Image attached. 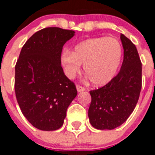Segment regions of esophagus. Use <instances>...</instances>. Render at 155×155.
Here are the masks:
<instances>
[{
    "instance_id": "esophagus-1",
    "label": "esophagus",
    "mask_w": 155,
    "mask_h": 155,
    "mask_svg": "<svg viewBox=\"0 0 155 155\" xmlns=\"http://www.w3.org/2000/svg\"><path fill=\"white\" fill-rule=\"evenodd\" d=\"M76 88L78 92H81V91H85V88H84V87H82V86H80V85H77Z\"/></svg>"
}]
</instances>
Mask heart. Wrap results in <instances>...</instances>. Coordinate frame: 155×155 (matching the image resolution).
<instances>
[{
  "mask_svg": "<svg viewBox=\"0 0 155 155\" xmlns=\"http://www.w3.org/2000/svg\"><path fill=\"white\" fill-rule=\"evenodd\" d=\"M122 58V46L113 37L86 39L77 44L73 52H64L61 62L67 76L73 78L84 64V71L93 84L102 86L113 80Z\"/></svg>",
  "mask_w": 155,
  "mask_h": 155,
  "instance_id": "1",
  "label": "heart"
}]
</instances>
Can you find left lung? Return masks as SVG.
Returning a JSON list of instances; mask_svg holds the SVG:
<instances>
[{
	"label": "left lung",
	"mask_w": 155,
	"mask_h": 155,
	"mask_svg": "<svg viewBox=\"0 0 155 155\" xmlns=\"http://www.w3.org/2000/svg\"><path fill=\"white\" fill-rule=\"evenodd\" d=\"M124 61L120 72L98 89L90 91V124L98 130H113L128 119L136 107L141 89L142 67L135 45L124 34Z\"/></svg>",
	"instance_id": "obj_1"
}]
</instances>
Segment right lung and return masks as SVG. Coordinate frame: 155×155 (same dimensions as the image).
Here are the masks:
<instances>
[{"label":"right lung","instance_id":"add662e5","mask_svg":"<svg viewBox=\"0 0 155 155\" xmlns=\"http://www.w3.org/2000/svg\"><path fill=\"white\" fill-rule=\"evenodd\" d=\"M74 34L57 27L39 30L25 43L16 64L18 103L28 121L41 130L61 128L78 94L64 74L61 58L63 46Z\"/></svg>","mask_w":155,"mask_h":155}]
</instances>
